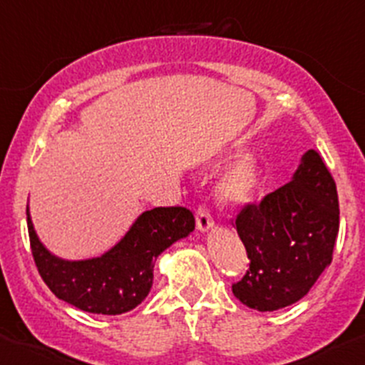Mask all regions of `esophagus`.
I'll return each instance as SVG.
<instances>
[{"label":"esophagus","instance_id":"34e87169","mask_svg":"<svg viewBox=\"0 0 365 365\" xmlns=\"http://www.w3.org/2000/svg\"><path fill=\"white\" fill-rule=\"evenodd\" d=\"M196 227L200 233H208L210 230H213V219L210 215V212L206 208H200L196 213Z\"/></svg>","mask_w":365,"mask_h":365}]
</instances>
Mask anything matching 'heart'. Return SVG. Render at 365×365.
Returning <instances> with one entry per match:
<instances>
[{
    "instance_id": "1",
    "label": "heart",
    "mask_w": 365,
    "mask_h": 365,
    "mask_svg": "<svg viewBox=\"0 0 365 365\" xmlns=\"http://www.w3.org/2000/svg\"><path fill=\"white\" fill-rule=\"evenodd\" d=\"M261 182V160L256 153H238L224 168L217 182V196L222 203L238 206L252 200Z\"/></svg>"
}]
</instances>
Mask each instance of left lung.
Instances as JSON below:
<instances>
[{"label": "left lung", "instance_id": "1", "mask_svg": "<svg viewBox=\"0 0 365 365\" xmlns=\"http://www.w3.org/2000/svg\"><path fill=\"white\" fill-rule=\"evenodd\" d=\"M235 224L251 267L233 295L261 312L304 298L332 263L339 231L336 182L322 157L305 152L289 183L245 206Z\"/></svg>", "mask_w": 365, "mask_h": 365}]
</instances>
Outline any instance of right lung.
Listing matches in <instances>:
<instances>
[{
    "label": "right lung",
    "mask_w": 365,
    "mask_h": 365,
    "mask_svg": "<svg viewBox=\"0 0 365 365\" xmlns=\"http://www.w3.org/2000/svg\"><path fill=\"white\" fill-rule=\"evenodd\" d=\"M28 233L40 277L60 300L93 314L116 316L138 307L153 284L157 257L194 231V215L182 206L143 212L109 251L88 259H65L42 244L29 206Z\"/></svg>",
    "instance_id": "add662e5"
}]
</instances>
